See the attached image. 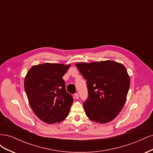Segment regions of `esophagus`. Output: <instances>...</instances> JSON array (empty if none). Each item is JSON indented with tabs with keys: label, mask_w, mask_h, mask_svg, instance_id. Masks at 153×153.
<instances>
[{
	"label": "esophagus",
	"mask_w": 153,
	"mask_h": 153,
	"mask_svg": "<svg viewBox=\"0 0 153 153\" xmlns=\"http://www.w3.org/2000/svg\"><path fill=\"white\" fill-rule=\"evenodd\" d=\"M74 96H75V98L76 100H78V98H79V95H78V93H75V94H74Z\"/></svg>",
	"instance_id": "obj_1"
}]
</instances>
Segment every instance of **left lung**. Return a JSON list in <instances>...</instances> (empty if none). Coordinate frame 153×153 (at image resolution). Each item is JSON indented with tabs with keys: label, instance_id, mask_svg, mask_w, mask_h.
<instances>
[{
	"label": "left lung",
	"instance_id": "obj_1",
	"mask_svg": "<svg viewBox=\"0 0 153 153\" xmlns=\"http://www.w3.org/2000/svg\"><path fill=\"white\" fill-rule=\"evenodd\" d=\"M75 65L87 80L88 98L84 109L87 117L101 124L112 121L123 108L130 85L126 68L109 60Z\"/></svg>",
	"mask_w": 153,
	"mask_h": 153
}]
</instances>
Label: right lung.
<instances>
[{
	"label": "right lung",
	"instance_id": "right-lung-1",
	"mask_svg": "<svg viewBox=\"0 0 153 153\" xmlns=\"http://www.w3.org/2000/svg\"><path fill=\"white\" fill-rule=\"evenodd\" d=\"M70 64L45 63L31 67L24 80L29 105L40 120L47 124L60 123L69 115L73 96L66 91L62 76Z\"/></svg>",
	"mask_w": 153,
	"mask_h": 153
}]
</instances>
